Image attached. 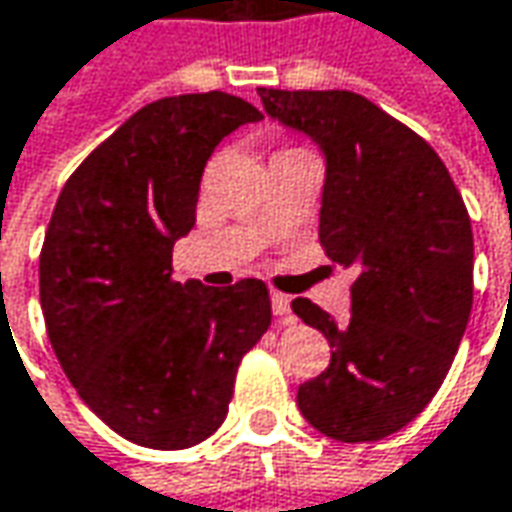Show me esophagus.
Wrapping results in <instances>:
<instances>
[{"instance_id": "esophagus-1", "label": "esophagus", "mask_w": 512, "mask_h": 512, "mask_svg": "<svg viewBox=\"0 0 512 512\" xmlns=\"http://www.w3.org/2000/svg\"><path fill=\"white\" fill-rule=\"evenodd\" d=\"M272 311L280 320H289L291 317V297L283 291H272Z\"/></svg>"}]
</instances>
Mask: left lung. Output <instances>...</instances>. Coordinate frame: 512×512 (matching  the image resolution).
<instances>
[{"mask_svg":"<svg viewBox=\"0 0 512 512\" xmlns=\"http://www.w3.org/2000/svg\"><path fill=\"white\" fill-rule=\"evenodd\" d=\"M263 110L326 158L320 243L354 269L351 317L306 297L294 314L326 334L331 362L297 388L311 428L377 442L422 414L450 371L473 306V229L442 158L348 90L260 87Z\"/></svg>","mask_w":512,"mask_h":512,"instance_id":"8db88e82","label":"left lung"}]
</instances>
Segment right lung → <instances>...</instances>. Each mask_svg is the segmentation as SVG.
Returning a JSON list of instances; mask_svg holds the SVG:
<instances>
[{"mask_svg": "<svg viewBox=\"0 0 512 512\" xmlns=\"http://www.w3.org/2000/svg\"><path fill=\"white\" fill-rule=\"evenodd\" d=\"M260 118L218 90L152 101L56 201L39 257L47 337L90 411L135 445L184 450L218 431L240 360L272 323L263 280H172L206 161Z\"/></svg>", "mask_w": 512, "mask_h": 512, "instance_id": "obj_1", "label": "right lung"}]
</instances>
